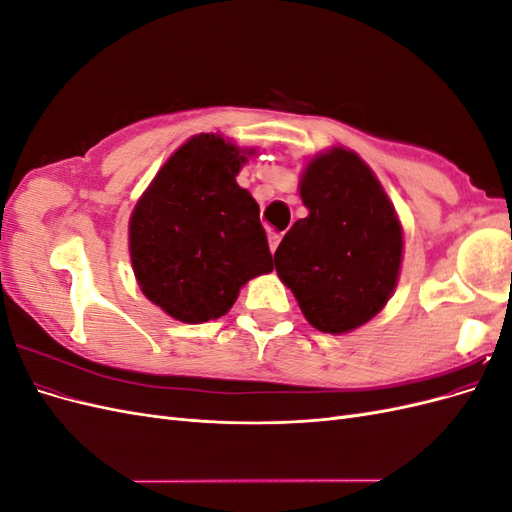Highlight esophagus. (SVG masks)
<instances>
[{"label":"esophagus","instance_id":"obj_1","mask_svg":"<svg viewBox=\"0 0 512 512\" xmlns=\"http://www.w3.org/2000/svg\"><path fill=\"white\" fill-rule=\"evenodd\" d=\"M282 237H284V235H275V232H273V235L269 237V247H271V254H275L277 247H280V241H282Z\"/></svg>","mask_w":512,"mask_h":512}]
</instances>
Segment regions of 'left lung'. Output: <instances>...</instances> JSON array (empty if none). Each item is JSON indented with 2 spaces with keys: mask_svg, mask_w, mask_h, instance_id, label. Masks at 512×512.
<instances>
[{
  "mask_svg": "<svg viewBox=\"0 0 512 512\" xmlns=\"http://www.w3.org/2000/svg\"><path fill=\"white\" fill-rule=\"evenodd\" d=\"M299 194L309 213L275 250V271L314 329L350 333L393 297L404 228L374 170L344 147L305 164Z\"/></svg>",
  "mask_w": 512,
  "mask_h": 512,
  "instance_id": "left-lung-1",
  "label": "left lung"
}]
</instances>
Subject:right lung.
<instances>
[{"instance_id":"add662e5","label":"right lung","mask_w":512,"mask_h":512,"mask_svg":"<svg viewBox=\"0 0 512 512\" xmlns=\"http://www.w3.org/2000/svg\"><path fill=\"white\" fill-rule=\"evenodd\" d=\"M254 153L222 134H196L134 205L128 243L136 284L170 318H220L247 282L273 271L258 203L237 183Z\"/></svg>"}]
</instances>
